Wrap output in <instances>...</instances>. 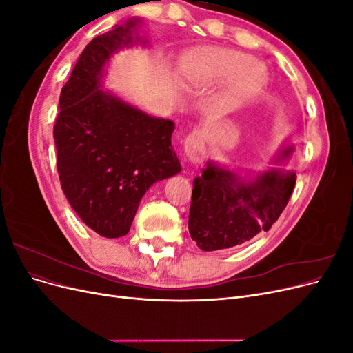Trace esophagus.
Returning <instances> with one entry per match:
<instances>
[{
	"instance_id": "34e87169",
	"label": "esophagus",
	"mask_w": 353,
	"mask_h": 353,
	"mask_svg": "<svg viewBox=\"0 0 353 353\" xmlns=\"http://www.w3.org/2000/svg\"><path fill=\"white\" fill-rule=\"evenodd\" d=\"M184 152L188 160H191L193 163H200L205 159V143H203L200 131H193L188 134L184 143Z\"/></svg>"
}]
</instances>
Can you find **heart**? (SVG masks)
Wrapping results in <instances>:
<instances>
[{
	"label": "heart",
	"mask_w": 353,
	"mask_h": 353,
	"mask_svg": "<svg viewBox=\"0 0 353 353\" xmlns=\"http://www.w3.org/2000/svg\"><path fill=\"white\" fill-rule=\"evenodd\" d=\"M183 73L194 87H208L231 79L223 97V105L234 108L253 95L259 94L266 82L268 72L253 57L234 50H199L191 52L183 63Z\"/></svg>",
	"instance_id": "heart-1"
}]
</instances>
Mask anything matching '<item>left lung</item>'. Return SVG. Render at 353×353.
I'll return each mask as SVG.
<instances>
[{
    "instance_id": "obj_1",
    "label": "left lung",
    "mask_w": 353,
    "mask_h": 353,
    "mask_svg": "<svg viewBox=\"0 0 353 353\" xmlns=\"http://www.w3.org/2000/svg\"><path fill=\"white\" fill-rule=\"evenodd\" d=\"M294 184V174L280 170L245 183L234 172L209 163L194 179L188 216L191 239L205 252L249 241L280 218Z\"/></svg>"
}]
</instances>
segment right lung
Listing matches in <instances>:
<instances>
[{
  "label": "right lung",
  "instance_id": "obj_1",
  "mask_svg": "<svg viewBox=\"0 0 353 353\" xmlns=\"http://www.w3.org/2000/svg\"><path fill=\"white\" fill-rule=\"evenodd\" d=\"M137 22L116 25L85 47L61 88L52 131L63 193L78 216L108 239L126 236L145 191L181 170L170 144L172 121L99 90L104 65L131 44Z\"/></svg>",
  "mask_w": 353,
  "mask_h": 353
}]
</instances>
